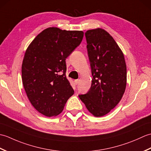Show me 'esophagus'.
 I'll use <instances>...</instances> for the list:
<instances>
[{
    "mask_svg": "<svg viewBox=\"0 0 151 151\" xmlns=\"http://www.w3.org/2000/svg\"><path fill=\"white\" fill-rule=\"evenodd\" d=\"M79 83V80L78 79H76V80H75V84H76V85H77Z\"/></svg>",
    "mask_w": 151,
    "mask_h": 151,
    "instance_id": "34e87169",
    "label": "esophagus"
}]
</instances>
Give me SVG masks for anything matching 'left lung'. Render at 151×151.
<instances>
[{"mask_svg": "<svg viewBox=\"0 0 151 151\" xmlns=\"http://www.w3.org/2000/svg\"><path fill=\"white\" fill-rule=\"evenodd\" d=\"M93 79L87 93L79 95L95 117L107 114L119 102L127 85L123 53L114 39L101 28L85 32Z\"/></svg>", "mask_w": 151, "mask_h": 151, "instance_id": "1", "label": "left lung"}]
</instances>
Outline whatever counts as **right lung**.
I'll list each match as a JSON object with an SVG mask.
<instances>
[{"label": "right lung", "mask_w": 151, "mask_h": 151, "mask_svg": "<svg viewBox=\"0 0 151 151\" xmlns=\"http://www.w3.org/2000/svg\"><path fill=\"white\" fill-rule=\"evenodd\" d=\"M82 31L50 27L28 46L22 64V81L36 110L47 117L62 111L74 90L67 79L65 59L83 39Z\"/></svg>", "instance_id": "1"}]
</instances>
